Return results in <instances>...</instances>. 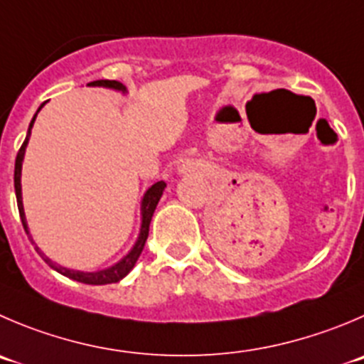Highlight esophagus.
<instances>
[{"label": "esophagus", "mask_w": 364, "mask_h": 364, "mask_svg": "<svg viewBox=\"0 0 364 364\" xmlns=\"http://www.w3.org/2000/svg\"><path fill=\"white\" fill-rule=\"evenodd\" d=\"M189 168H191V166L184 164V166H182V169H180V171H189Z\"/></svg>", "instance_id": "esophagus-1"}]
</instances>
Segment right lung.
Masks as SVG:
<instances>
[{
    "instance_id": "add662e5",
    "label": "right lung",
    "mask_w": 364,
    "mask_h": 364,
    "mask_svg": "<svg viewBox=\"0 0 364 364\" xmlns=\"http://www.w3.org/2000/svg\"><path fill=\"white\" fill-rule=\"evenodd\" d=\"M87 85H98V87H109V89H116V91H123L127 92V87H124L121 82H116V80H96V82H91V84ZM44 105V103H43ZM43 105L39 107V110L43 109ZM37 110V112H39ZM37 114L33 116L32 123H30L28 127V134H26V139H24V143L21 144L19 151H17V157H16V169H14V188H16V198H17V209H19V216H21V221H23V227H24V232L28 234L30 237V232H28V225H26V218H24V209H23V198H21V168H23V159H24V150H26V144H28V139H30V134H32V127H33V121H36ZM166 188V182H155L154 186H151L150 189H148L146 193H144L143 196V202H141V230H139V237H137L136 245H134V248L130 252H128L127 255H124L123 259H121L119 262H116L114 266H110V268L107 269H100V272H78V269H68L64 268V266L57 264V262L51 261L50 257H46V255L43 254V252L39 250V247H36L37 254L41 255V257L44 259V262L46 264H50L51 268L55 269V272L62 273V275L69 277V279L76 280V282H84V284H92V286H102V284H114V282H119L123 277H127L128 273H130V269L136 266L137 259H139L141 252H143L144 248V243H146L148 240V230H150V221H151V216H154L155 213V207H157L159 200H161L162 196V191H164ZM33 243V241H32Z\"/></svg>"
}]
</instances>
